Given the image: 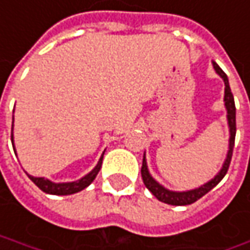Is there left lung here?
Returning <instances> with one entry per match:
<instances>
[{
    "label": "left lung",
    "mask_w": 250,
    "mask_h": 250,
    "mask_svg": "<svg viewBox=\"0 0 250 250\" xmlns=\"http://www.w3.org/2000/svg\"><path fill=\"white\" fill-rule=\"evenodd\" d=\"M213 67L216 70V73L224 79L225 82V106L228 110V123H229V131H230V139H229V151H228L227 160L224 163V167L219 171V174L211 180L209 183H207L205 185L199 187L197 189L192 191H187V192H174V191H168L164 187H161L158 183H155L153 180V177L150 175L148 169H147V163H146V157H143V166H141V178L144 185L148 188V191L154 195L155 198L161 202H166L169 205H189L194 204L195 201H198L199 198H202L207 192H209L215 185H218L219 181L225 177V174L228 172L230 160H232V153H233V146H235V134H236V109H235V100H233V95L230 92L229 87V82H228V76L225 75V72L218 66L213 62Z\"/></svg>",
    "instance_id": "obj_1"
}]
</instances>
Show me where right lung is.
I'll return each instance as SVG.
<instances>
[{
  "instance_id": "right-lung-1",
  "label": "right lung",
  "mask_w": 250,
  "mask_h": 250,
  "mask_svg": "<svg viewBox=\"0 0 250 250\" xmlns=\"http://www.w3.org/2000/svg\"><path fill=\"white\" fill-rule=\"evenodd\" d=\"M11 141H12V134H11ZM102 161H103V155L100 157L97 166L92 172H89L86 177H83L79 181H75V183H63V184H55L49 181V180H45V178H37V177H31V181L37 185L39 189H42L43 192L46 194H52V195H70V194H75V192H79L82 189H84L87 185L93 183V180L96 178L99 169L102 167Z\"/></svg>"
}]
</instances>
